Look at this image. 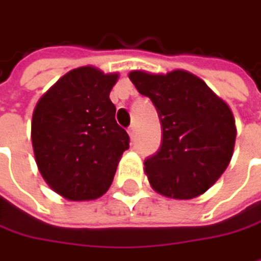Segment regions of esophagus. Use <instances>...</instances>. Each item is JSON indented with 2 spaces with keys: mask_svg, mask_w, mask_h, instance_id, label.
Returning a JSON list of instances; mask_svg holds the SVG:
<instances>
[{
  "mask_svg": "<svg viewBox=\"0 0 261 261\" xmlns=\"http://www.w3.org/2000/svg\"><path fill=\"white\" fill-rule=\"evenodd\" d=\"M127 132H129V135H130V138L134 140L135 138V134H137V130H135V126L132 124V126H129V129H127Z\"/></svg>",
  "mask_w": 261,
  "mask_h": 261,
  "instance_id": "esophagus-1",
  "label": "esophagus"
}]
</instances>
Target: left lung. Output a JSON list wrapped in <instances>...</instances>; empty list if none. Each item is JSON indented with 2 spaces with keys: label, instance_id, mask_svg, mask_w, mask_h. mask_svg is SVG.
<instances>
[{
  "label": "left lung",
  "instance_id": "obj_1",
  "mask_svg": "<svg viewBox=\"0 0 261 261\" xmlns=\"http://www.w3.org/2000/svg\"><path fill=\"white\" fill-rule=\"evenodd\" d=\"M129 79L149 97L161 123V146L146 158L152 187L167 197L205 193L228 167L236 141L231 109L199 77L176 69L167 74L132 71Z\"/></svg>",
  "mask_w": 261,
  "mask_h": 261
}]
</instances>
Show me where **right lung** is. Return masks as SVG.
I'll return each instance as SVG.
<instances>
[{"label": "right lung", "instance_id": "right-lung-1", "mask_svg": "<svg viewBox=\"0 0 261 261\" xmlns=\"http://www.w3.org/2000/svg\"><path fill=\"white\" fill-rule=\"evenodd\" d=\"M118 74L92 66L66 72L38 101L32 120L36 164L47 184L71 200L97 199L129 149L109 92Z\"/></svg>", "mask_w": 261, "mask_h": 261}]
</instances>
